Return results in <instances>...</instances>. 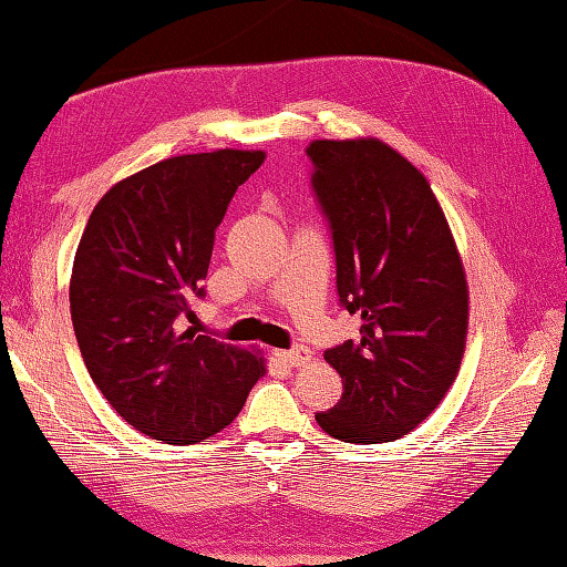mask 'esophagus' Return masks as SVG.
<instances>
[{"mask_svg": "<svg viewBox=\"0 0 567 567\" xmlns=\"http://www.w3.org/2000/svg\"><path fill=\"white\" fill-rule=\"evenodd\" d=\"M279 358L286 362L288 368H303V365H308V362L313 360L311 350L303 348V346H298L293 350H284V352H279Z\"/></svg>", "mask_w": 567, "mask_h": 567, "instance_id": "obj_1", "label": "esophagus"}]
</instances>
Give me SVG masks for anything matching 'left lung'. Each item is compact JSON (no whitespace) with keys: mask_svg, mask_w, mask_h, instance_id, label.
<instances>
[{"mask_svg":"<svg viewBox=\"0 0 567 567\" xmlns=\"http://www.w3.org/2000/svg\"><path fill=\"white\" fill-rule=\"evenodd\" d=\"M313 187L333 229L338 296L360 338L326 350L343 398L316 414L350 444L400 440L430 416L462 368L468 284L426 177L380 137L313 141Z\"/></svg>","mask_w":567,"mask_h":567,"instance_id":"1","label":"left lung"}]
</instances>
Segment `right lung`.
<instances>
[{"label":"right lung","instance_id":"add662e5","mask_svg":"<svg viewBox=\"0 0 567 567\" xmlns=\"http://www.w3.org/2000/svg\"><path fill=\"white\" fill-rule=\"evenodd\" d=\"M264 151L175 155L115 183L93 207L73 256L69 301L89 375L137 432L197 444L234 422L259 350L179 328L202 296L215 231Z\"/></svg>","mask_w":567,"mask_h":567}]
</instances>
